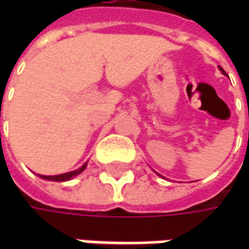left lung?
I'll list each match as a JSON object with an SVG mask.
<instances>
[{
    "label": "left lung",
    "mask_w": 249,
    "mask_h": 249,
    "mask_svg": "<svg viewBox=\"0 0 249 249\" xmlns=\"http://www.w3.org/2000/svg\"><path fill=\"white\" fill-rule=\"evenodd\" d=\"M219 69H220V72L223 73V74H226V72H225V71H223V69H222V68H220V66H219ZM159 176H160V175H159Z\"/></svg>",
    "instance_id": "8db88e82"
}]
</instances>
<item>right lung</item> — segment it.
I'll return each instance as SVG.
<instances>
[{"label":"right lung","instance_id":"obj_1","mask_svg":"<svg viewBox=\"0 0 249 249\" xmlns=\"http://www.w3.org/2000/svg\"><path fill=\"white\" fill-rule=\"evenodd\" d=\"M86 166H87V162H86L82 167H79V169H76V170H73V172H68V173H62V175H56V176H44V175H38V176L41 177V178H44V180H50V181H68V180H71L73 177L79 176L83 170L86 169Z\"/></svg>","mask_w":249,"mask_h":249}]
</instances>
